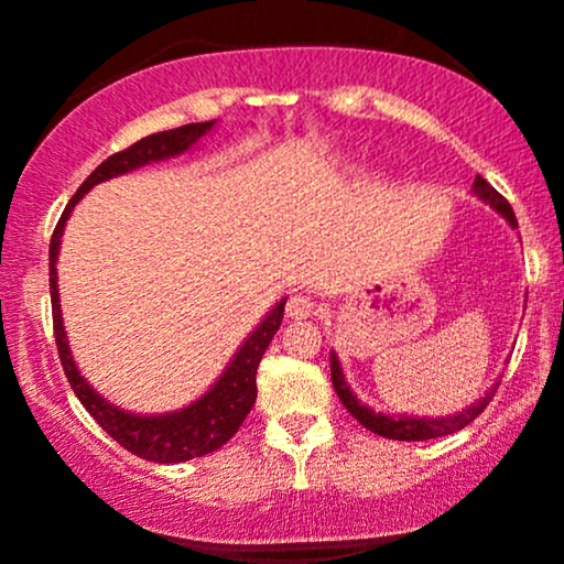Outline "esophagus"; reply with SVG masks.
<instances>
[{
    "label": "esophagus",
    "mask_w": 564,
    "mask_h": 564,
    "mask_svg": "<svg viewBox=\"0 0 564 564\" xmlns=\"http://www.w3.org/2000/svg\"><path fill=\"white\" fill-rule=\"evenodd\" d=\"M315 313V302L304 294H291L286 302V315L289 318H310Z\"/></svg>",
    "instance_id": "obj_1"
}]
</instances>
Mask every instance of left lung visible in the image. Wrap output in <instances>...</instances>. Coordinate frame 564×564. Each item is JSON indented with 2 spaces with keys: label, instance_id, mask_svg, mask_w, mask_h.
<instances>
[{
  "label": "left lung",
  "instance_id": "obj_1",
  "mask_svg": "<svg viewBox=\"0 0 564 564\" xmlns=\"http://www.w3.org/2000/svg\"><path fill=\"white\" fill-rule=\"evenodd\" d=\"M471 193H475V196L485 200L490 209L498 212V215L507 219L511 228H517V219H514V212H511L509 200L503 198L494 185L485 183L480 174L475 177ZM332 381H334L336 394H339V400L345 403L347 411L352 413V416L358 419L366 430H371L373 435L390 437V440H432V437L453 435V432L464 430V426L475 422V419L485 411V405L494 400V394L498 390V381H496V384L490 387V390L485 392L480 400H475L471 405L462 408L458 413H448V416H408V413L373 411L371 405H366L364 400H358V394L349 390L345 371H341V364H339V358H336L334 349H332Z\"/></svg>",
  "mask_w": 564,
  "mask_h": 564
}]
</instances>
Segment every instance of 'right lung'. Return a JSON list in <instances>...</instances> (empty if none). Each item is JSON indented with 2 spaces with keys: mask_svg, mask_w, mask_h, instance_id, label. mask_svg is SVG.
Here are the masks:
<instances>
[{
  "mask_svg": "<svg viewBox=\"0 0 564 564\" xmlns=\"http://www.w3.org/2000/svg\"><path fill=\"white\" fill-rule=\"evenodd\" d=\"M217 119L200 121V124H185L177 129H166V132L148 134L129 145L127 151L113 153L102 161L97 170L84 180L74 198L68 200L66 212L57 219V228L50 241V296H53V323H55V341L57 355H61L63 371L70 381V390L87 408L89 416L95 419L102 430L111 435L116 443L124 445L134 456L145 458V462L156 464H180L191 462V458L206 456V453L223 448L228 440L236 435L238 426L249 416L251 405L257 400V368L268 349L270 341L283 321V304H273V310L264 313V318L257 323V328L243 339V345L236 349L230 364L219 373L215 384L209 387L198 400L191 405L180 408V411L170 413H132L124 408L113 405L111 400L102 398L100 392L82 377L79 366H76L74 352H70L66 326H63V310H61V294H57V254H61V238L66 230V223L74 212V206L89 193L97 183L106 180L121 177V174L140 170L145 164H156V161H166L180 156V153L191 151L196 142L215 129Z\"/></svg>",
  "mask_w": 564,
  "mask_h": 564,
  "instance_id": "obj_1",
  "label": "right lung"
}]
</instances>
